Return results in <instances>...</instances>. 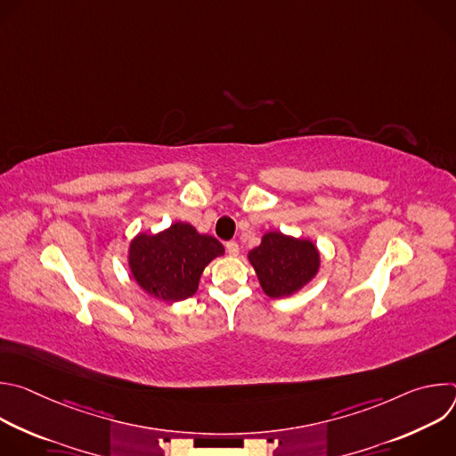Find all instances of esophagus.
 Listing matches in <instances>:
<instances>
[{
    "label": "esophagus",
    "instance_id": "obj_1",
    "mask_svg": "<svg viewBox=\"0 0 456 456\" xmlns=\"http://www.w3.org/2000/svg\"><path fill=\"white\" fill-rule=\"evenodd\" d=\"M225 248H227V252H229L231 256H238V252H240V247H238L236 241H227V243H225Z\"/></svg>",
    "mask_w": 456,
    "mask_h": 456
}]
</instances>
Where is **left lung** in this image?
<instances>
[{
  "label": "left lung",
  "mask_w": 456,
  "mask_h": 456,
  "mask_svg": "<svg viewBox=\"0 0 456 456\" xmlns=\"http://www.w3.org/2000/svg\"><path fill=\"white\" fill-rule=\"evenodd\" d=\"M259 285L271 297H285L305 287L319 269V252L308 240L267 232L248 252Z\"/></svg>",
  "instance_id": "1"
}]
</instances>
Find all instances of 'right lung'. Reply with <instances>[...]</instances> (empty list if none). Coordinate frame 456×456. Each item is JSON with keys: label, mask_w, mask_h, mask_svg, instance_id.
I'll return each mask as SVG.
<instances>
[{"label": "right lung", "mask_w": 456, "mask_h": 456, "mask_svg": "<svg viewBox=\"0 0 456 456\" xmlns=\"http://www.w3.org/2000/svg\"><path fill=\"white\" fill-rule=\"evenodd\" d=\"M222 254L216 238L176 222L157 236L139 234L129 245V269L148 294L180 301L197 292L206 265Z\"/></svg>", "instance_id": "obj_1"}]
</instances>
